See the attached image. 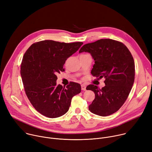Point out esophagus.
<instances>
[{"instance_id":"1","label":"esophagus","mask_w":152,"mask_h":152,"mask_svg":"<svg viewBox=\"0 0 152 152\" xmlns=\"http://www.w3.org/2000/svg\"><path fill=\"white\" fill-rule=\"evenodd\" d=\"M81 90H82V91H85L86 90V86L85 85H81Z\"/></svg>"}]
</instances>
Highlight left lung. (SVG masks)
Listing matches in <instances>:
<instances>
[{
  "label": "left lung",
  "mask_w": 152,
  "mask_h": 152,
  "mask_svg": "<svg viewBox=\"0 0 152 152\" xmlns=\"http://www.w3.org/2000/svg\"><path fill=\"white\" fill-rule=\"evenodd\" d=\"M89 53L95 61L91 74L104 77L106 86L99 89L90 85L87 90L95 93L89 110L106 116L118 110L127 99L134 80V62L128 48L121 42L100 39L83 45L79 53Z\"/></svg>",
  "instance_id": "obj_1"
}]
</instances>
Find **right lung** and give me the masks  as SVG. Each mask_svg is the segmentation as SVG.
Segmentation results:
<instances>
[{
    "label": "right lung",
    "mask_w": 152,
    "mask_h": 152,
    "mask_svg": "<svg viewBox=\"0 0 152 152\" xmlns=\"http://www.w3.org/2000/svg\"><path fill=\"white\" fill-rule=\"evenodd\" d=\"M83 43L43 40L32 44L25 53L20 74L29 102L42 115L60 117L68 111L72 97L80 93V84L57 85V74L64 71L66 60Z\"/></svg>",
    "instance_id": "add662e5"
}]
</instances>
